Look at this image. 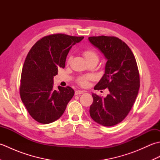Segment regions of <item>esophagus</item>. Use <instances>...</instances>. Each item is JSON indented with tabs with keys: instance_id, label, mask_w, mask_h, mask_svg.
I'll return each instance as SVG.
<instances>
[{
	"instance_id": "1",
	"label": "esophagus",
	"mask_w": 160,
	"mask_h": 160,
	"mask_svg": "<svg viewBox=\"0 0 160 160\" xmlns=\"http://www.w3.org/2000/svg\"><path fill=\"white\" fill-rule=\"evenodd\" d=\"M85 91H81V90H77L75 91V95H76V96H78V95H80V94H82L84 93Z\"/></svg>"
}]
</instances>
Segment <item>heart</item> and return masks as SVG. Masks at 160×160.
Returning a JSON list of instances; mask_svg holds the SVG:
<instances>
[{"label":"heart","mask_w":160,"mask_h":160,"mask_svg":"<svg viewBox=\"0 0 160 160\" xmlns=\"http://www.w3.org/2000/svg\"><path fill=\"white\" fill-rule=\"evenodd\" d=\"M83 56L85 58L88 62H90L91 61H98L99 56L96 51L93 49H87L83 52ZM71 60V57L68 60V62H69ZM93 80V76L92 75H86V76H82L77 78L76 82L81 87H87L89 84V81Z\"/></svg>","instance_id":"1"}]
</instances>
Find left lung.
<instances>
[{
  "instance_id": "obj_1",
  "label": "left lung",
  "mask_w": 160,
  "mask_h": 160,
  "mask_svg": "<svg viewBox=\"0 0 160 160\" xmlns=\"http://www.w3.org/2000/svg\"><path fill=\"white\" fill-rule=\"evenodd\" d=\"M89 42L107 60L105 73L95 90L108 88L106 98L92 93L91 118L105 127L120 123L127 116L140 89V74L133 53L124 42L114 36H91Z\"/></svg>"
}]
</instances>
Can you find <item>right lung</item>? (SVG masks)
<instances>
[{
    "label": "right lung",
    "mask_w": 160,
    "mask_h": 160,
    "mask_svg": "<svg viewBox=\"0 0 160 160\" xmlns=\"http://www.w3.org/2000/svg\"><path fill=\"white\" fill-rule=\"evenodd\" d=\"M83 36L56 33L43 37L30 49L23 64L20 95L32 118L39 123L49 124L59 119L73 98L70 87L53 89V76L58 69L64 68L71 47Z\"/></svg>",
    "instance_id": "1"
}]
</instances>
